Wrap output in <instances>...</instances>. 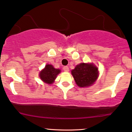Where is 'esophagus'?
<instances>
[{
  "instance_id": "esophagus-1",
  "label": "esophagus",
  "mask_w": 132,
  "mask_h": 132,
  "mask_svg": "<svg viewBox=\"0 0 132 132\" xmlns=\"http://www.w3.org/2000/svg\"><path fill=\"white\" fill-rule=\"evenodd\" d=\"M63 70H64L65 72H68V71H69V69L68 66H64V67H63Z\"/></svg>"
}]
</instances>
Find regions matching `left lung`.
<instances>
[{
	"instance_id": "1",
	"label": "left lung",
	"mask_w": 132,
	"mask_h": 132,
	"mask_svg": "<svg viewBox=\"0 0 132 132\" xmlns=\"http://www.w3.org/2000/svg\"><path fill=\"white\" fill-rule=\"evenodd\" d=\"M97 68L92 64L81 63L71 71L76 83L79 87H84L91 86L98 77Z\"/></svg>"
}]
</instances>
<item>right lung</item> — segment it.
I'll use <instances>...</instances> for the list:
<instances>
[{"label": "right lung", "instance_id": "right-lung-1", "mask_svg": "<svg viewBox=\"0 0 132 132\" xmlns=\"http://www.w3.org/2000/svg\"><path fill=\"white\" fill-rule=\"evenodd\" d=\"M60 69H55L52 65L47 64L45 69L40 72V77L42 81L47 84H52L56 76L60 72Z\"/></svg>", "mask_w": 132, "mask_h": 132}]
</instances>
